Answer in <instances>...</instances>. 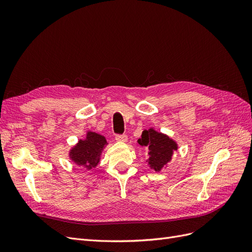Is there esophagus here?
I'll use <instances>...</instances> for the list:
<instances>
[{"mask_svg": "<svg viewBox=\"0 0 252 252\" xmlns=\"http://www.w3.org/2000/svg\"><path fill=\"white\" fill-rule=\"evenodd\" d=\"M116 140L118 142H127L128 136L126 134H117L116 135Z\"/></svg>", "mask_w": 252, "mask_h": 252, "instance_id": "1", "label": "esophagus"}]
</instances>
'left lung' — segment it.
<instances>
[{
    "label": "left lung",
    "instance_id": "left-lung-1",
    "mask_svg": "<svg viewBox=\"0 0 252 252\" xmlns=\"http://www.w3.org/2000/svg\"><path fill=\"white\" fill-rule=\"evenodd\" d=\"M138 142L141 146L148 147V164L155 171H161L163 167L170 162L173 151L178 150L177 143L168 135L156 131L154 128L144 130Z\"/></svg>",
    "mask_w": 252,
    "mask_h": 252
}]
</instances>
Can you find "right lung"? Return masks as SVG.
I'll use <instances>...</instances> for the list:
<instances>
[{
	"label": "right lung",
	"mask_w": 252,
	"mask_h": 252,
	"mask_svg": "<svg viewBox=\"0 0 252 252\" xmlns=\"http://www.w3.org/2000/svg\"><path fill=\"white\" fill-rule=\"evenodd\" d=\"M107 141L103 135L88 131L85 140L79 143L70 150L69 157L77 165L85 166L87 169H93L100 162V157Z\"/></svg>",
	"instance_id": "obj_1"
}]
</instances>
